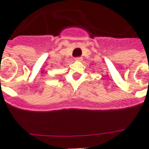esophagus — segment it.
<instances>
[{"mask_svg": "<svg viewBox=\"0 0 149 149\" xmlns=\"http://www.w3.org/2000/svg\"><path fill=\"white\" fill-rule=\"evenodd\" d=\"M83 58L82 57H77V58H75V60L76 61H82Z\"/></svg>", "mask_w": 149, "mask_h": 149, "instance_id": "34e87169", "label": "esophagus"}]
</instances>
